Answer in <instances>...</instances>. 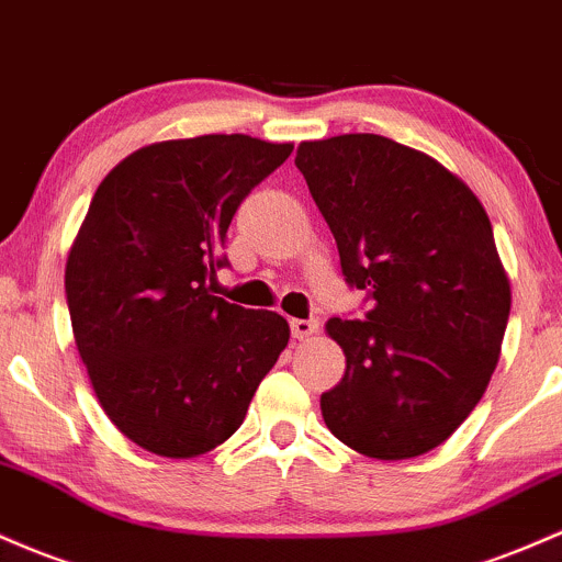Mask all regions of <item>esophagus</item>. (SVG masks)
<instances>
[{"mask_svg":"<svg viewBox=\"0 0 562 562\" xmlns=\"http://www.w3.org/2000/svg\"><path fill=\"white\" fill-rule=\"evenodd\" d=\"M291 330H293V338H299V341H306V338L317 336L319 323H317V319H293Z\"/></svg>","mask_w":562,"mask_h":562,"instance_id":"34e87169","label":"esophagus"}]
</instances>
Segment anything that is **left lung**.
<instances>
[{"label": "left lung", "mask_w": 562, "mask_h": 562, "mask_svg": "<svg viewBox=\"0 0 562 562\" xmlns=\"http://www.w3.org/2000/svg\"><path fill=\"white\" fill-rule=\"evenodd\" d=\"M328 221L366 319L330 317L347 357L319 397L328 429L381 461L442 446L496 371L509 319V277L483 202L429 154L373 133L304 140L295 151Z\"/></svg>", "instance_id": "left-lung-1"}]
</instances>
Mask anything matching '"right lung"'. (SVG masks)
Returning a JSON list of instances; mask_svg holds the SVG:
<instances>
[{
    "instance_id": "obj_1",
    "label": "right lung",
    "mask_w": 562,
    "mask_h": 562,
    "mask_svg": "<svg viewBox=\"0 0 562 562\" xmlns=\"http://www.w3.org/2000/svg\"><path fill=\"white\" fill-rule=\"evenodd\" d=\"M293 144L196 135L149 144L98 187L66 261L74 344L116 429L194 459L226 442L288 347L282 314L213 295L239 202Z\"/></svg>"
}]
</instances>
